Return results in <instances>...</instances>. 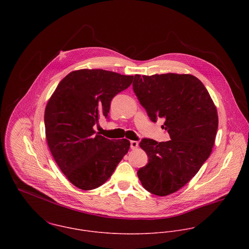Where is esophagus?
<instances>
[{
  "label": "esophagus",
  "mask_w": 249,
  "mask_h": 249,
  "mask_svg": "<svg viewBox=\"0 0 249 249\" xmlns=\"http://www.w3.org/2000/svg\"><path fill=\"white\" fill-rule=\"evenodd\" d=\"M130 147L131 149H135L138 147V142L137 141H130Z\"/></svg>",
  "instance_id": "1"
}]
</instances>
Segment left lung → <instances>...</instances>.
<instances>
[{"mask_svg":"<svg viewBox=\"0 0 249 249\" xmlns=\"http://www.w3.org/2000/svg\"><path fill=\"white\" fill-rule=\"evenodd\" d=\"M133 91L152 122L165 119L171 140L142 139L148 163L138 172L142 187L165 196L178 192L199 171L212 152L218 125L207 89L188 73L135 74Z\"/></svg>","mask_w":249,"mask_h":249,"instance_id":"1","label":"left lung"}]
</instances>
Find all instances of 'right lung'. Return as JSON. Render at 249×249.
I'll list each match as a JSON object with an SVG mask.
<instances>
[{"instance_id":"1","label":"right lung","mask_w":249,"mask_h":249,"mask_svg":"<svg viewBox=\"0 0 249 249\" xmlns=\"http://www.w3.org/2000/svg\"><path fill=\"white\" fill-rule=\"evenodd\" d=\"M133 75L102 69L71 71L57 85L45 109L46 139L61 172L72 185L89 191L103 185L127 153L126 139L96 133L108 119L110 103L132 83Z\"/></svg>"}]
</instances>
